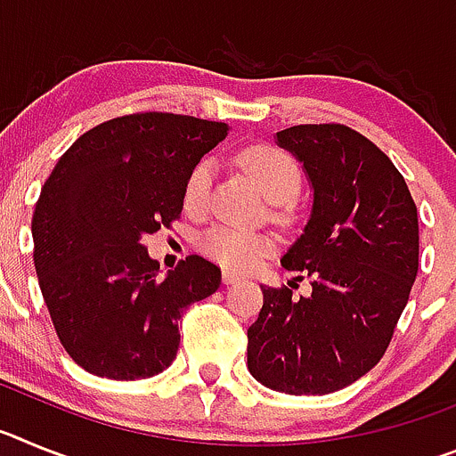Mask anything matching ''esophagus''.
Here are the masks:
<instances>
[{
	"mask_svg": "<svg viewBox=\"0 0 456 456\" xmlns=\"http://www.w3.org/2000/svg\"><path fill=\"white\" fill-rule=\"evenodd\" d=\"M240 273H235V272H231V269H225L224 272V283L225 285H232V283H237V281H240Z\"/></svg>",
	"mask_w": 456,
	"mask_h": 456,
	"instance_id": "esophagus-1",
	"label": "esophagus"
}]
</instances>
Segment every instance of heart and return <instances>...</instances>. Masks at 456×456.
Segmentation results:
<instances>
[{"mask_svg":"<svg viewBox=\"0 0 456 456\" xmlns=\"http://www.w3.org/2000/svg\"><path fill=\"white\" fill-rule=\"evenodd\" d=\"M241 168L251 175L257 189L269 200L283 203L301 189V168L289 152L272 143H253L240 152ZM215 178V162L205 157L189 171L183 200L189 212H200L208 205L209 187ZM273 237L267 232L244 231L231 224H216L200 235L199 248L215 263L228 269L247 272L273 251Z\"/></svg>","mask_w":456,"mask_h":456,"instance_id":"heart-1","label":"heart"}]
</instances>
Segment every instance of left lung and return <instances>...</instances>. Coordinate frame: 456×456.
I'll return each mask as SVG.
<instances>
[{
    "label": "left lung",
    "instance_id": "8db88e82",
    "mask_svg": "<svg viewBox=\"0 0 456 456\" xmlns=\"http://www.w3.org/2000/svg\"><path fill=\"white\" fill-rule=\"evenodd\" d=\"M276 136L313 184L308 224L281 260L313 292L292 299L285 285H260L248 370L281 393L326 395L368 374L393 340L418 276V208L388 155L347 125Z\"/></svg>",
    "mask_w": 456,
    "mask_h": 456
}]
</instances>
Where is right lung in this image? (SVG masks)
<instances>
[{
  "label": "right lung",
  "instance_id": "right-lung-1",
  "mask_svg": "<svg viewBox=\"0 0 456 456\" xmlns=\"http://www.w3.org/2000/svg\"><path fill=\"white\" fill-rule=\"evenodd\" d=\"M225 134V123L193 116H118L84 132L40 189L31 219L40 292L86 372L159 374L178 354L180 313L219 289L221 269L200 256L159 276L141 237L180 219L189 171Z\"/></svg>",
  "mask_w": 456,
  "mask_h": 456
}]
</instances>
